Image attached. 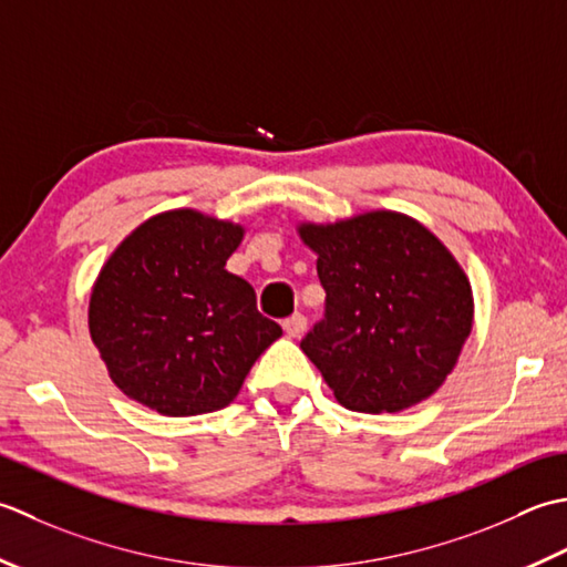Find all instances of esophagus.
Segmentation results:
<instances>
[{
  "label": "esophagus",
  "mask_w": 567,
  "mask_h": 567,
  "mask_svg": "<svg viewBox=\"0 0 567 567\" xmlns=\"http://www.w3.org/2000/svg\"><path fill=\"white\" fill-rule=\"evenodd\" d=\"M284 330H286L288 338H300V334L306 332V318L300 316V313H296V316H291V318H286V320H284Z\"/></svg>",
  "instance_id": "obj_1"
}]
</instances>
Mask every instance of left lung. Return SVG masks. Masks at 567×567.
<instances>
[{
  "instance_id": "obj_1",
  "label": "left lung",
  "mask_w": 567,
  "mask_h": 567,
  "mask_svg": "<svg viewBox=\"0 0 567 567\" xmlns=\"http://www.w3.org/2000/svg\"><path fill=\"white\" fill-rule=\"evenodd\" d=\"M326 288V320L300 350L334 399L360 413H399L433 396L472 332L465 269L429 227L396 210L298 223Z\"/></svg>"
}]
</instances>
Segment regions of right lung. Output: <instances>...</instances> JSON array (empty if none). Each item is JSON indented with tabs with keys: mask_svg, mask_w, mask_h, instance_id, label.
<instances>
[{
	"mask_svg": "<svg viewBox=\"0 0 567 567\" xmlns=\"http://www.w3.org/2000/svg\"><path fill=\"white\" fill-rule=\"evenodd\" d=\"M245 227L176 207L144 219L102 264L87 328L126 399L161 415H200L233 403L281 328L254 288L225 269Z\"/></svg>",
	"mask_w": 567,
	"mask_h": 567,
	"instance_id": "add662e5",
	"label": "right lung"
}]
</instances>
